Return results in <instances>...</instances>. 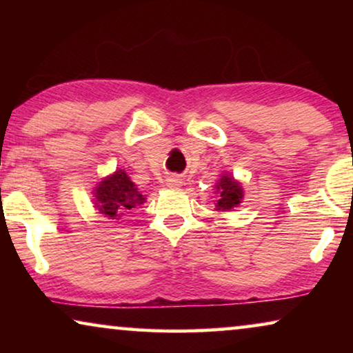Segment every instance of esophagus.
Here are the masks:
<instances>
[{
	"label": "esophagus",
	"instance_id": "34e87169",
	"mask_svg": "<svg viewBox=\"0 0 353 353\" xmlns=\"http://www.w3.org/2000/svg\"><path fill=\"white\" fill-rule=\"evenodd\" d=\"M167 186L168 188H178V186H181V180H180V176H168L167 178Z\"/></svg>",
	"mask_w": 353,
	"mask_h": 353
}]
</instances>
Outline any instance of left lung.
Instances as JSON below:
<instances>
[{
	"mask_svg": "<svg viewBox=\"0 0 353 353\" xmlns=\"http://www.w3.org/2000/svg\"><path fill=\"white\" fill-rule=\"evenodd\" d=\"M215 210L216 212H230L234 207H238L244 199V190L241 181L231 175V173H223L220 175L215 183Z\"/></svg>",
	"mask_w": 353,
	"mask_h": 353,
	"instance_id": "1",
	"label": "left lung"
}]
</instances>
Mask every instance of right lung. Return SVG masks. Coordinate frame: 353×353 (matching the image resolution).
Wrapping results in <instances>:
<instances>
[{
    "instance_id": "right-lung-1",
    "label": "right lung",
    "mask_w": 353,
    "mask_h": 353,
    "mask_svg": "<svg viewBox=\"0 0 353 353\" xmlns=\"http://www.w3.org/2000/svg\"><path fill=\"white\" fill-rule=\"evenodd\" d=\"M93 202L94 209L99 210V214L108 216L109 220H119L128 210L144 204L146 197L138 191L127 172L119 168L104 176L93 188Z\"/></svg>"
}]
</instances>
